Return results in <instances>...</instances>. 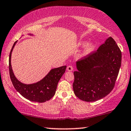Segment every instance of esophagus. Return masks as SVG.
<instances>
[{
    "label": "esophagus",
    "mask_w": 131,
    "mask_h": 131,
    "mask_svg": "<svg viewBox=\"0 0 131 131\" xmlns=\"http://www.w3.org/2000/svg\"><path fill=\"white\" fill-rule=\"evenodd\" d=\"M67 69L68 71H73V68L71 65H69V66H68L67 69Z\"/></svg>",
    "instance_id": "1"
}]
</instances>
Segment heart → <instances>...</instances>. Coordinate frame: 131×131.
Segmentation results:
<instances>
[{"label": "heart", "instance_id": "heart-1", "mask_svg": "<svg viewBox=\"0 0 131 131\" xmlns=\"http://www.w3.org/2000/svg\"><path fill=\"white\" fill-rule=\"evenodd\" d=\"M79 45L81 46L85 45L84 49H83L82 53V55L83 56H87L88 54L91 53L95 48V45L93 43H88L86 44V42H82L79 43Z\"/></svg>", "mask_w": 131, "mask_h": 131}]
</instances>
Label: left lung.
<instances>
[{"label": "left lung", "instance_id": "obj_1", "mask_svg": "<svg viewBox=\"0 0 131 131\" xmlns=\"http://www.w3.org/2000/svg\"><path fill=\"white\" fill-rule=\"evenodd\" d=\"M122 53L115 41L109 37L96 51L77 62L73 89L78 98L94 102L114 89L121 66Z\"/></svg>", "mask_w": 131, "mask_h": 131}]
</instances>
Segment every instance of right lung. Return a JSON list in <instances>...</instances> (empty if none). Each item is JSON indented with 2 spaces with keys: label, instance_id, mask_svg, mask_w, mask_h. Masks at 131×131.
Here are the masks:
<instances>
[{
  "label": "right lung",
  "instance_id": "right-lung-1",
  "mask_svg": "<svg viewBox=\"0 0 131 131\" xmlns=\"http://www.w3.org/2000/svg\"><path fill=\"white\" fill-rule=\"evenodd\" d=\"M16 42L17 41L13 44L10 52L9 60L10 77L13 86L22 96L32 102L42 103L50 100L55 94L58 83L65 73L66 66L51 69L42 80L36 83L25 84L20 82L15 77L11 66L12 52Z\"/></svg>",
  "mask_w": 131,
  "mask_h": 131
}]
</instances>
